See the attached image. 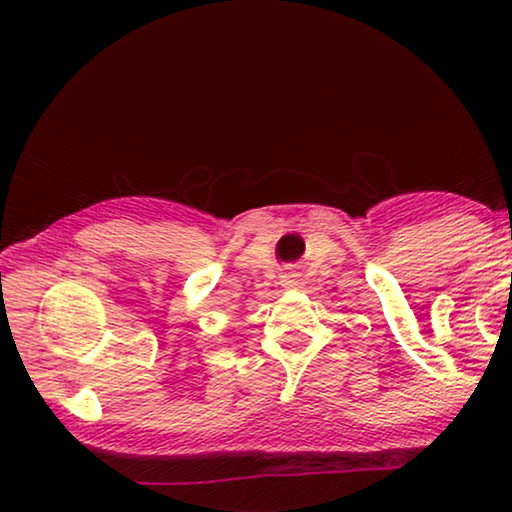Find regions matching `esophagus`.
<instances>
[{
  "instance_id": "esophagus-1",
  "label": "esophagus",
  "mask_w": 512,
  "mask_h": 512,
  "mask_svg": "<svg viewBox=\"0 0 512 512\" xmlns=\"http://www.w3.org/2000/svg\"><path fill=\"white\" fill-rule=\"evenodd\" d=\"M282 286H284V289H298L300 277L296 275V272H284V275H282Z\"/></svg>"
}]
</instances>
